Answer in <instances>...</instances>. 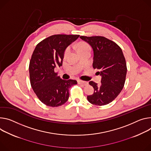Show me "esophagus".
Returning <instances> with one entry per match:
<instances>
[{
	"label": "esophagus",
	"instance_id": "obj_1",
	"mask_svg": "<svg viewBox=\"0 0 151 151\" xmlns=\"http://www.w3.org/2000/svg\"><path fill=\"white\" fill-rule=\"evenodd\" d=\"M78 83L79 84H81V85H83L84 86H86L88 84V82L86 81H81V80H78Z\"/></svg>",
	"mask_w": 151,
	"mask_h": 151
}]
</instances>
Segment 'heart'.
Masks as SVG:
<instances>
[{"instance_id": "heart-1", "label": "heart", "mask_w": 151, "mask_h": 151, "mask_svg": "<svg viewBox=\"0 0 151 151\" xmlns=\"http://www.w3.org/2000/svg\"><path fill=\"white\" fill-rule=\"evenodd\" d=\"M77 48H78V52H79V51L83 50H84V49H90V46H89L87 43H85V42H81V43H80L78 44V46H77ZM70 47H67L66 49H65V51H64V57H67V56L68 55V53H70Z\"/></svg>"}]
</instances>
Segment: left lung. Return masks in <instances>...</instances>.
I'll return each instance as SVG.
<instances>
[{
    "label": "left lung",
    "instance_id": "1",
    "mask_svg": "<svg viewBox=\"0 0 151 151\" xmlns=\"http://www.w3.org/2000/svg\"><path fill=\"white\" fill-rule=\"evenodd\" d=\"M93 50V67L101 76V84L93 81L89 84L94 88L93 94L87 96L90 103L105 105L114 100L125 84L127 68L121 48L113 41L104 37L81 36Z\"/></svg>",
    "mask_w": 151,
    "mask_h": 151
}]
</instances>
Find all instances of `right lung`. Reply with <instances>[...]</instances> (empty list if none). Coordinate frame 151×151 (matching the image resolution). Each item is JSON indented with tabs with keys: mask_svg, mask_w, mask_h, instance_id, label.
<instances>
[{
	"mask_svg": "<svg viewBox=\"0 0 151 151\" xmlns=\"http://www.w3.org/2000/svg\"><path fill=\"white\" fill-rule=\"evenodd\" d=\"M79 35L58 34L50 36L35 47L29 63L31 87L44 104L57 107L64 104L69 97V89L77 84L76 80H64L55 72L63 64L64 51Z\"/></svg>",
	"mask_w": 151,
	"mask_h": 151,
	"instance_id": "add662e5",
	"label": "right lung"
}]
</instances>
